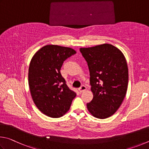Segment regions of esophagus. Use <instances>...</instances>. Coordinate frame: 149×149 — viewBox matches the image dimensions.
I'll return each mask as SVG.
<instances>
[{
  "instance_id": "1",
  "label": "esophagus",
  "mask_w": 149,
  "mask_h": 149,
  "mask_svg": "<svg viewBox=\"0 0 149 149\" xmlns=\"http://www.w3.org/2000/svg\"><path fill=\"white\" fill-rule=\"evenodd\" d=\"M86 90V87L84 85H82L81 87L80 88H79V92H84V91Z\"/></svg>"
}]
</instances>
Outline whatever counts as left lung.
I'll return each mask as SVG.
<instances>
[{"mask_svg":"<svg viewBox=\"0 0 149 149\" xmlns=\"http://www.w3.org/2000/svg\"><path fill=\"white\" fill-rule=\"evenodd\" d=\"M80 51L88 63L93 100L87 103L92 116L104 119L116 113L126 96L128 68L122 52L110 44Z\"/></svg>","mask_w":149,"mask_h":149,"instance_id":"left-lung-1","label":"left lung"}]
</instances>
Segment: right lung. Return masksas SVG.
<instances>
[{"label": "right lung", "instance_id": "obj_1", "mask_svg": "<svg viewBox=\"0 0 149 149\" xmlns=\"http://www.w3.org/2000/svg\"><path fill=\"white\" fill-rule=\"evenodd\" d=\"M77 53L69 47L49 44L36 52L29 67V86L39 111L59 118L69 110L76 93L70 90L60 70L63 61Z\"/></svg>", "mask_w": 149, "mask_h": 149}]
</instances>
